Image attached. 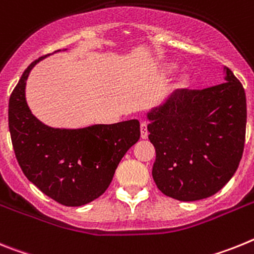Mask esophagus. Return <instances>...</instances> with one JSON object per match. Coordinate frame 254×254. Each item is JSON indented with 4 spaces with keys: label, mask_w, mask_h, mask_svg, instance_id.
I'll list each match as a JSON object with an SVG mask.
<instances>
[{
    "label": "esophagus",
    "mask_w": 254,
    "mask_h": 254,
    "mask_svg": "<svg viewBox=\"0 0 254 254\" xmlns=\"http://www.w3.org/2000/svg\"><path fill=\"white\" fill-rule=\"evenodd\" d=\"M140 136H142V139H147V138H148V129H147V123H142V124H140Z\"/></svg>",
    "instance_id": "34e87169"
}]
</instances>
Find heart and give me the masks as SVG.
Instances as JSON below:
<instances>
[{
  "mask_svg": "<svg viewBox=\"0 0 254 254\" xmlns=\"http://www.w3.org/2000/svg\"><path fill=\"white\" fill-rule=\"evenodd\" d=\"M170 69H174V67H170ZM187 83H188V78L183 75V76H180V78L176 80V87L182 88L184 87V85H187Z\"/></svg>",
  "mask_w": 254,
  "mask_h": 254,
  "instance_id": "1",
  "label": "heart"
}]
</instances>
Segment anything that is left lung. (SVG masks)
<instances>
[{
	"instance_id": "1",
	"label": "left lung",
	"mask_w": 254,
	"mask_h": 254,
	"mask_svg": "<svg viewBox=\"0 0 254 254\" xmlns=\"http://www.w3.org/2000/svg\"><path fill=\"white\" fill-rule=\"evenodd\" d=\"M225 83L182 89L147 114L156 148L153 180L165 195L183 202L220 190L237 171L246 142V92L229 67Z\"/></svg>"
}]
</instances>
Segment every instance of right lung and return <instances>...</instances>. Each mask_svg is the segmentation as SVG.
<instances>
[{
    "mask_svg": "<svg viewBox=\"0 0 254 254\" xmlns=\"http://www.w3.org/2000/svg\"><path fill=\"white\" fill-rule=\"evenodd\" d=\"M33 61L12 90L8 129L24 175L41 191L64 206L87 204L109 188L115 170L140 136L139 121L97 124L81 129H59L35 118L25 101Z\"/></svg>",
    "mask_w": 254,
    "mask_h": 254,
    "instance_id": "obj_1",
    "label": "right lung"
}]
</instances>
